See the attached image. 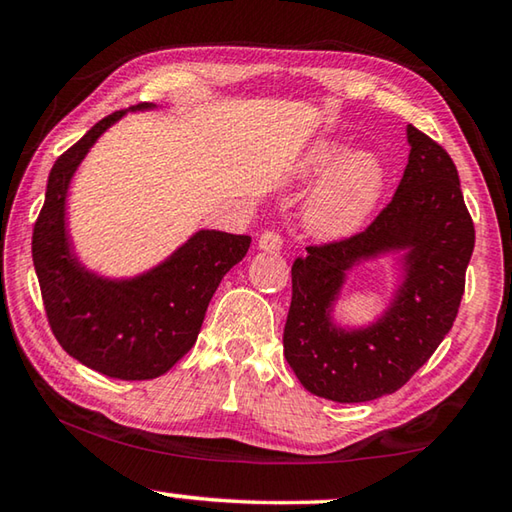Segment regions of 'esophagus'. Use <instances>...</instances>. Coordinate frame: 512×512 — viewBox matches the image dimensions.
<instances>
[{
  "label": "esophagus",
  "mask_w": 512,
  "mask_h": 512,
  "mask_svg": "<svg viewBox=\"0 0 512 512\" xmlns=\"http://www.w3.org/2000/svg\"><path fill=\"white\" fill-rule=\"evenodd\" d=\"M257 246H259V250H264V253H277V250L282 248V237L277 235V232L266 230L259 235Z\"/></svg>",
  "instance_id": "1"
}]
</instances>
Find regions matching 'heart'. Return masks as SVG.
<instances>
[{"label": "heart", "mask_w": 512, "mask_h": 512, "mask_svg": "<svg viewBox=\"0 0 512 512\" xmlns=\"http://www.w3.org/2000/svg\"><path fill=\"white\" fill-rule=\"evenodd\" d=\"M293 178L318 180L302 212L311 237L334 241L357 232L381 196L386 183L384 162L368 149L348 151V144L323 137L296 162Z\"/></svg>", "instance_id": "1"}]
</instances>
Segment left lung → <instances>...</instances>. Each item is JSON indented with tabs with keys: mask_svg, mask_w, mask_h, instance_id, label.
Listing matches in <instances>:
<instances>
[{
	"mask_svg": "<svg viewBox=\"0 0 512 512\" xmlns=\"http://www.w3.org/2000/svg\"><path fill=\"white\" fill-rule=\"evenodd\" d=\"M409 164L388 203L350 239L309 246L291 268L284 357L309 393L354 404L402 388L452 329L474 250V223L443 146L406 126ZM402 252L403 280L375 324L341 328L331 316L354 265Z\"/></svg>",
	"mask_w": 512,
	"mask_h": 512,
	"instance_id": "obj_1",
	"label": "left lung"
}]
</instances>
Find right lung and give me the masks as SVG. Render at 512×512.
I'll return each instance as SVG.
<instances>
[{"instance_id":"obj_1","label":"right lung","mask_w":512,"mask_h":512,"mask_svg":"<svg viewBox=\"0 0 512 512\" xmlns=\"http://www.w3.org/2000/svg\"><path fill=\"white\" fill-rule=\"evenodd\" d=\"M140 103L94 124L51 167L45 205L33 228V266L51 332L83 366L115 379H155L185 357L201 332L223 275L246 257L250 237L198 230L146 273L103 277L74 253L67 230V192L99 137Z\"/></svg>"}]
</instances>
